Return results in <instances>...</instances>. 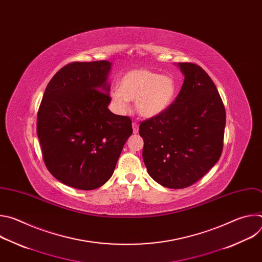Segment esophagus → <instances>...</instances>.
Returning a JSON list of instances; mask_svg holds the SVG:
<instances>
[{
    "instance_id": "esophagus-1",
    "label": "esophagus",
    "mask_w": 262,
    "mask_h": 262,
    "mask_svg": "<svg viewBox=\"0 0 262 262\" xmlns=\"http://www.w3.org/2000/svg\"><path fill=\"white\" fill-rule=\"evenodd\" d=\"M133 132H134V134H138V132H139V124L136 122L133 123Z\"/></svg>"
}]
</instances>
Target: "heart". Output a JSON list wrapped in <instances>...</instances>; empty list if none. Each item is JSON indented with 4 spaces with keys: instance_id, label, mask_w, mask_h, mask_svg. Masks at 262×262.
Wrapping results in <instances>:
<instances>
[{
    "instance_id": "b5f03b06",
    "label": "heart",
    "mask_w": 262,
    "mask_h": 262,
    "mask_svg": "<svg viewBox=\"0 0 262 262\" xmlns=\"http://www.w3.org/2000/svg\"><path fill=\"white\" fill-rule=\"evenodd\" d=\"M177 87L170 74H159L156 71L138 68L124 73L119 82V89L112 93V100L120 111H126L128 101L135 100L139 116L156 118L170 107Z\"/></svg>"
}]
</instances>
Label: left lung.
<instances>
[{
  "mask_svg": "<svg viewBox=\"0 0 262 262\" xmlns=\"http://www.w3.org/2000/svg\"><path fill=\"white\" fill-rule=\"evenodd\" d=\"M184 81L162 115L143 121V160L148 174L169 189H183L203 177L223 150L226 113L208 74L193 63H177Z\"/></svg>",
  "mask_w": 262,
  "mask_h": 262,
  "instance_id": "obj_1",
  "label": "left lung"
}]
</instances>
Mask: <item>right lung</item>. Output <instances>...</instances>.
<instances>
[{
	"label": "right lung",
	"instance_id": "obj_1",
	"mask_svg": "<svg viewBox=\"0 0 262 262\" xmlns=\"http://www.w3.org/2000/svg\"><path fill=\"white\" fill-rule=\"evenodd\" d=\"M108 61L73 62L48 84L37 115V135L51 174L74 189L90 191L113 175L132 120L107 108Z\"/></svg>",
	"mask_w": 262,
	"mask_h": 262
}]
</instances>
